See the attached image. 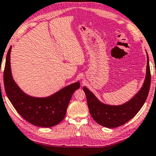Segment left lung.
I'll list each match as a JSON object with an SVG mask.
<instances>
[{
  "label": "left lung",
  "instance_id": "obj_1",
  "mask_svg": "<svg viewBox=\"0 0 156 156\" xmlns=\"http://www.w3.org/2000/svg\"><path fill=\"white\" fill-rule=\"evenodd\" d=\"M147 65L146 77L141 89L126 103L112 105L103 103L90 90L83 86L88 107L92 118L99 125L106 128H117L127 123L138 113L147 100L151 85L149 59L147 52Z\"/></svg>",
  "mask_w": 156,
  "mask_h": 156
}]
</instances>
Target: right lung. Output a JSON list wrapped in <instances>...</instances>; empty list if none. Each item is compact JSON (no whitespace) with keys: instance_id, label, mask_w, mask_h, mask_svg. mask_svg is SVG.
<instances>
[{"instance_id":"right-lung-1","label":"right lung","mask_w":156,"mask_h":156,"mask_svg":"<svg viewBox=\"0 0 156 156\" xmlns=\"http://www.w3.org/2000/svg\"><path fill=\"white\" fill-rule=\"evenodd\" d=\"M9 47L6 56L3 75L5 93L14 109L26 121L33 125L50 128L65 118L73 93L80 87V81L65 86L49 96L37 98L26 94L12 77Z\"/></svg>"}]
</instances>
